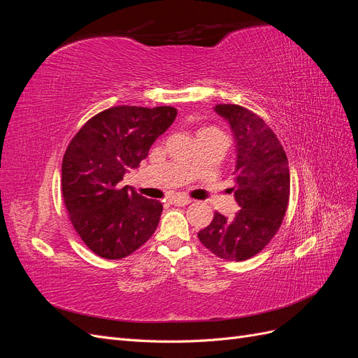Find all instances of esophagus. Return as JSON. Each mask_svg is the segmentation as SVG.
Segmentation results:
<instances>
[{
  "label": "esophagus",
  "instance_id": "34e87169",
  "mask_svg": "<svg viewBox=\"0 0 358 358\" xmlns=\"http://www.w3.org/2000/svg\"><path fill=\"white\" fill-rule=\"evenodd\" d=\"M192 200L189 197H183V196H175L170 199V203L175 204V206H187L189 204Z\"/></svg>",
  "mask_w": 358,
  "mask_h": 358
}]
</instances>
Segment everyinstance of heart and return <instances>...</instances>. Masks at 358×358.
<instances>
[{
  "instance_id": "b5f03b06",
  "label": "heart",
  "mask_w": 358,
  "mask_h": 358,
  "mask_svg": "<svg viewBox=\"0 0 358 358\" xmlns=\"http://www.w3.org/2000/svg\"><path fill=\"white\" fill-rule=\"evenodd\" d=\"M204 129H213V128H204Z\"/></svg>"
}]
</instances>
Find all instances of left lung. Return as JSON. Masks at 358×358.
I'll use <instances>...</instances> for the list:
<instances>
[{"label":"left lung","instance_id":"8db88e82","mask_svg":"<svg viewBox=\"0 0 358 358\" xmlns=\"http://www.w3.org/2000/svg\"><path fill=\"white\" fill-rule=\"evenodd\" d=\"M215 112L230 124L236 143L234 187L241 210L231 218L215 212L199 231L200 242L216 257L243 262L272 241L289 200V169L278 137L258 115L237 104H218Z\"/></svg>","mask_w":358,"mask_h":358}]
</instances>
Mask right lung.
<instances>
[{
    "label": "right lung",
    "mask_w": 358,
    "mask_h": 358,
    "mask_svg": "<svg viewBox=\"0 0 358 358\" xmlns=\"http://www.w3.org/2000/svg\"><path fill=\"white\" fill-rule=\"evenodd\" d=\"M176 115L170 106H115L91 117L70 142L62 159V199L74 230L99 257L125 258L157 230L162 204L121 187V180Z\"/></svg>",
    "instance_id": "1"
}]
</instances>
